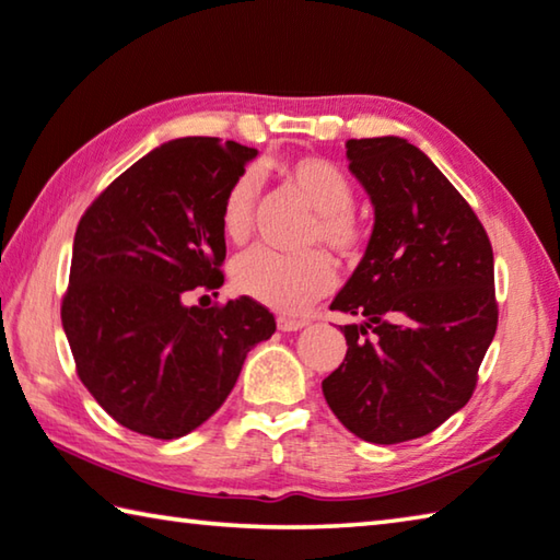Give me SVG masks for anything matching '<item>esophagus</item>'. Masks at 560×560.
Listing matches in <instances>:
<instances>
[{"instance_id": "1", "label": "esophagus", "mask_w": 560, "mask_h": 560, "mask_svg": "<svg viewBox=\"0 0 560 560\" xmlns=\"http://www.w3.org/2000/svg\"><path fill=\"white\" fill-rule=\"evenodd\" d=\"M277 325H279V330L291 332V330H301L303 325H306V320H303V318H291V315H279Z\"/></svg>"}]
</instances>
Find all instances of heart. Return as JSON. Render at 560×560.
Instances as JSON below:
<instances>
[{"mask_svg":"<svg viewBox=\"0 0 560 560\" xmlns=\"http://www.w3.org/2000/svg\"><path fill=\"white\" fill-rule=\"evenodd\" d=\"M279 178L315 210L306 245H325L340 261H354L368 247V225L352 210L354 188L348 174L323 156H296L281 161ZM257 196V178L252 171L230 183L220 206L222 235L242 245L252 232V210ZM232 283L254 301L273 311H303L335 287V267L320 249L306 254H279L257 247L235 261Z\"/></svg>","mask_w":560,"mask_h":560,"instance_id":"1","label":"heart"}]
</instances>
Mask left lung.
I'll return each instance as SVG.
<instances>
[{
    "mask_svg": "<svg viewBox=\"0 0 560 560\" xmlns=\"http://www.w3.org/2000/svg\"><path fill=\"white\" fill-rule=\"evenodd\" d=\"M350 171L370 192L368 252L332 311L348 352L325 401L358 439H421L470 401L494 338V257L475 210L423 151L399 137L350 139Z\"/></svg>",
    "mask_w": 560,
    "mask_h": 560,
    "instance_id": "obj_1",
    "label": "left lung"
}]
</instances>
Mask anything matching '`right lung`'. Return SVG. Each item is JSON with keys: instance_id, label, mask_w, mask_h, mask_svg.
Returning a JSON list of instances; mask_svg holds the SVG:
<instances>
[{"instance_id": "obj_1", "label": "right lung", "mask_w": 560, "mask_h": 560, "mask_svg": "<svg viewBox=\"0 0 560 560\" xmlns=\"http://www.w3.org/2000/svg\"><path fill=\"white\" fill-rule=\"evenodd\" d=\"M254 156L215 137L168 141L78 222L60 320L80 382L129 431L171 441L198 429L228 399L247 352L277 330L249 296L186 306L225 281L220 206Z\"/></svg>"}]
</instances>
